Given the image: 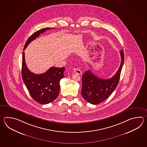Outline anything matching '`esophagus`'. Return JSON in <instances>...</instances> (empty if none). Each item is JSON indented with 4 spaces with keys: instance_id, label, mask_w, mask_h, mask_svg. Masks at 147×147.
Wrapping results in <instances>:
<instances>
[{
    "instance_id": "obj_1",
    "label": "esophagus",
    "mask_w": 147,
    "mask_h": 147,
    "mask_svg": "<svg viewBox=\"0 0 147 147\" xmlns=\"http://www.w3.org/2000/svg\"><path fill=\"white\" fill-rule=\"evenodd\" d=\"M74 72L76 73V74H79V75L81 74V70H80V69H79V68H75V69H74Z\"/></svg>"
}]
</instances>
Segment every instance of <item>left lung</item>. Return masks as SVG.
<instances>
[{
  "mask_svg": "<svg viewBox=\"0 0 147 147\" xmlns=\"http://www.w3.org/2000/svg\"><path fill=\"white\" fill-rule=\"evenodd\" d=\"M121 61L118 70L112 78L103 79L94 75L90 70L82 76L81 94L84 100L92 105H98L106 100L115 90L119 82L124 62V53L120 52Z\"/></svg>",
  "mask_w": 147,
  "mask_h": 147,
  "instance_id": "8db88e82",
  "label": "left lung"
}]
</instances>
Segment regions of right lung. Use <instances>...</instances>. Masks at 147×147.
Masks as SVG:
<instances>
[{
	"instance_id": "1",
	"label": "right lung",
	"mask_w": 147,
	"mask_h": 147,
	"mask_svg": "<svg viewBox=\"0 0 147 147\" xmlns=\"http://www.w3.org/2000/svg\"><path fill=\"white\" fill-rule=\"evenodd\" d=\"M53 28H43L30 36L25 44L24 50L32 41L45 31ZM65 68L51 67L46 72L34 74L28 69L25 63V52L22 53V80L34 100L46 105L55 100L59 94L60 80L64 77Z\"/></svg>"
}]
</instances>
